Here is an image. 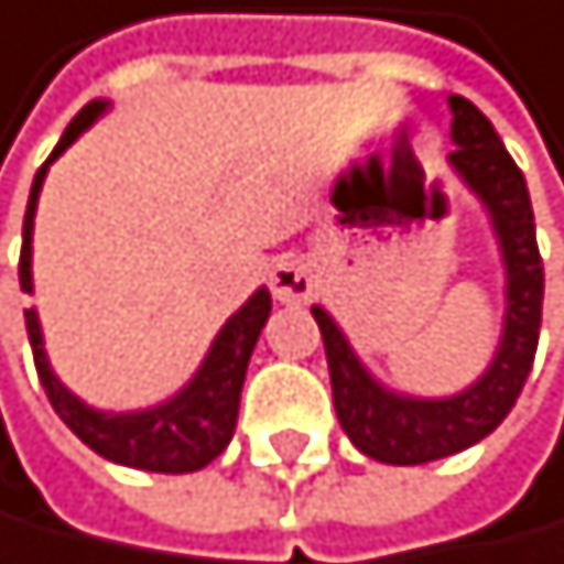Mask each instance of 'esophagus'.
<instances>
[{"label":"esophagus","mask_w":564,"mask_h":564,"mask_svg":"<svg viewBox=\"0 0 564 564\" xmlns=\"http://www.w3.org/2000/svg\"><path fill=\"white\" fill-rule=\"evenodd\" d=\"M270 288L276 294V302H310L313 291H316V273L313 265L299 259V254H284V259H276V265L270 270Z\"/></svg>","instance_id":"obj_1"}]
</instances>
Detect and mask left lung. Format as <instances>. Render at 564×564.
Here are the masks:
<instances>
[{
    "instance_id": "1",
    "label": "left lung",
    "mask_w": 564,
    "mask_h": 564,
    "mask_svg": "<svg viewBox=\"0 0 564 564\" xmlns=\"http://www.w3.org/2000/svg\"><path fill=\"white\" fill-rule=\"evenodd\" d=\"M449 115H454L449 140L457 143V150L446 158V165L486 208L503 262V302L508 305H503L500 341L489 367L454 395L424 399L392 392L364 367V359L356 356L345 330L334 324L324 305H313L319 334H324L334 410H338L341 429L359 454L381 464H429L475 446L511 414L536 356L543 262L525 175L511 161L489 118L471 100L449 96Z\"/></svg>"
}]
</instances>
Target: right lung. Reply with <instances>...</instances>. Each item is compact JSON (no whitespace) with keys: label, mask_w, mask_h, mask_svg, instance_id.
I'll return each mask as SVG.
<instances>
[{"label":"right lung","mask_w":564,"mask_h":564,"mask_svg":"<svg viewBox=\"0 0 564 564\" xmlns=\"http://www.w3.org/2000/svg\"><path fill=\"white\" fill-rule=\"evenodd\" d=\"M107 107H110L107 100L85 104L75 115V121L64 129L50 161L39 169L35 183H31V197L24 212V248H21V291L28 294L35 291V280H31V234H35V208H39L45 172H50L53 161L61 158L96 118L107 115ZM270 310H273L270 291L259 288L230 319H226L223 330L215 334L212 349L205 352L200 367L194 370V378H189L180 392L169 395L165 403H158V406L126 410V414L96 410L70 392L50 367L39 313L24 310V324H28V338H31V352H35L42 389L50 395L53 410L61 414V421L85 446L96 449V454L107 460L126 464V468L158 471V475H186V471L205 468V464H212L230 446L234 429H237V410H240V389H245V375H248V359L254 352V341H259L265 319H270Z\"/></svg>","instance_id":"1"}]
</instances>
